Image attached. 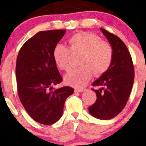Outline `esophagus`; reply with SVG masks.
I'll use <instances>...</instances> for the list:
<instances>
[{"label":"esophagus","mask_w":146,"mask_h":146,"mask_svg":"<svg viewBox=\"0 0 146 146\" xmlns=\"http://www.w3.org/2000/svg\"><path fill=\"white\" fill-rule=\"evenodd\" d=\"M84 90V88H76V89H75V93H82Z\"/></svg>","instance_id":"obj_1"}]
</instances>
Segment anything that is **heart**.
Here are the masks:
<instances>
[{
  "instance_id": "1",
  "label": "heart",
  "mask_w": 146,
  "mask_h": 146,
  "mask_svg": "<svg viewBox=\"0 0 146 146\" xmlns=\"http://www.w3.org/2000/svg\"><path fill=\"white\" fill-rule=\"evenodd\" d=\"M68 48L57 44L53 48V58L60 69L66 71L69 68L70 52L81 53L80 67L71 69L65 75V82L76 88L84 86L89 81L92 72L96 76L104 73L111 64L113 51L111 45L102 40L94 33L80 32L68 40Z\"/></svg>"
}]
</instances>
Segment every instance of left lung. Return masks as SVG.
I'll list each match as a JSON object with an SVG mask.
<instances>
[{"label": "left lung", "mask_w": 146, "mask_h": 146, "mask_svg": "<svg viewBox=\"0 0 146 146\" xmlns=\"http://www.w3.org/2000/svg\"><path fill=\"white\" fill-rule=\"evenodd\" d=\"M113 51L108 69L92 84L99 89L94 90L96 102L88 107L90 115L102 120L116 117L122 111L130 97L135 78L131 56L123 41L113 33L101 28Z\"/></svg>", "instance_id": "8db88e82"}]
</instances>
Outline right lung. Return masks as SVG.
I'll return each instance as SVG.
<instances>
[{
  "instance_id": "1",
  "label": "right lung",
  "mask_w": 146,
  "mask_h": 146,
  "mask_svg": "<svg viewBox=\"0 0 146 146\" xmlns=\"http://www.w3.org/2000/svg\"><path fill=\"white\" fill-rule=\"evenodd\" d=\"M66 30L39 31L22 46L16 65L18 93L22 104L33 120L51 125L61 118L66 98L74 89L63 86L52 89L62 81L53 58V48Z\"/></svg>"
}]
</instances>
